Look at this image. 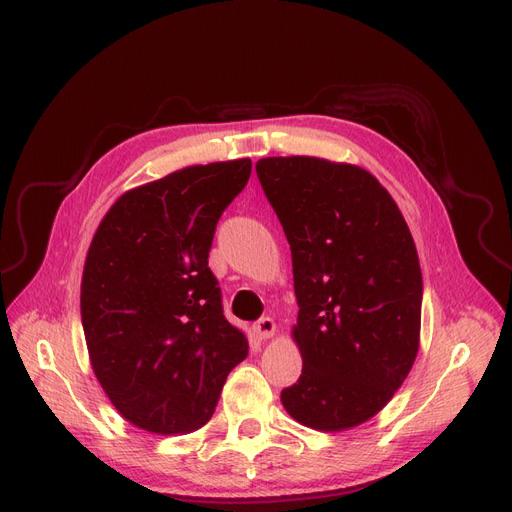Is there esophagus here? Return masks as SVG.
I'll return each instance as SVG.
<instances>
[{"instance_id": "esophagus-1", "label": "esophagus", "mask_w": 512, "mask_h": 512, "mask_svg": "<svg viewBox=\"0 0 512 512\" xmlns=\"http://www.w3.org/2000/svg\"><path fill=\"white\" fill-rule=\"evenodd\" d=\"M253 332L261 338V340H270L276 336V321L272 317H261L257 324L253 326Z\"/></svg>"}]
</instances>
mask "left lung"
Segmentation results:
<instances>
[{"label": "left lung", "instance_id": "obj_1", "mask_svg": "<svg viewBox=\"0 0 512 512\" xmlns=\"http://www.w3.org/2000/svg\"><path fill=\"white\" fill-rule=\"evenodd\" d=\"M292 253L299 382L286 413L317 432L378 415L419 351L421 267L396 201L367 170L290 155L255 164Z\"/></svg>", "mask_w": 512, "mask_h": 512}]
</instances>
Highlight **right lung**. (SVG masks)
Here are the masks:
<instances>
[{
    "instance_id": "obj_1",
    "label": "right lung",
    "mask_w": 512,
    "mask_h": 512,
    "mask_svg": "<svg viewBox=\"0 0 512 512\" xmlns=\"http://www.w3.org/2000/svg\"><path fill=\"white\" fill-rule=\"evenodd\" d=\"M251 159L188 166L130 188L103 215L80 282V317L97 382L151 434H191L249 355L224 317L207 257Z\"/></svg>"
}]
</instances>
